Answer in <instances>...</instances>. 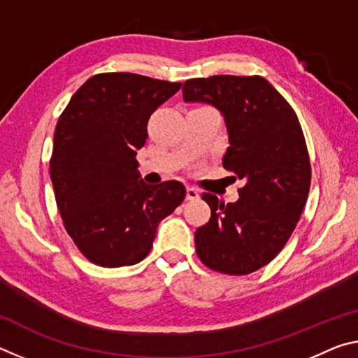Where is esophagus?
<instances>
[{
  "label": "esophagus",
  "mask_w": 358,
  "mask_h": 358,
  "mask_svg": "<svg viewBox=\"0 0 358 358\" xmlns=\"http://www.w3.org/2000/svg\"><path fill=\"white\" fill-rule=\"evenodd\" d=\"M199 199V191L196 189V187H187L186 189V201H197Z\"/></svg>",
  "instance_id": "1"
}]
</instances>
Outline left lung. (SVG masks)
<instances>
[{"mask_svg":"<svg viewBox=\"0 0 358 358\" xmlns=\"http://www.w3.org/2000/svg\"><path fill=\"white\" fill-rule=\"evenodd\" d=\"M183 99L222 113L230 143L222 166L245 183L234 203L202 194L211 216L194 234L197 256L217 273H252L278 256L305 208L311 164L300 121L260 76L191 78Z\"/></svg>","mask_w":358,"mask_h":358,"instance_id":"1","label":"left lung"}]
</instances>
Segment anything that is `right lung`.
Masks as SVG:
<instances>
[{
    "label": "right lung",
    "mask_w": 358,
    "mask_h": 358,
    "mask_svg": "<svg viewBox=\"0 0 358 358\" xmlns=\"http://www.w3.org/2000/svg\"><path fill=\"white\" fill-rule=\"evenodd\" d=\"M180 87L104 72L90 77L59 115L50 178L66 232L90 262L138 264L151 251L157 224L185 201L180 181L145 183L136 159L151 113Z\"/></svg>",
    "instance_id": "obj_1"
}]
</instances>
